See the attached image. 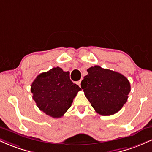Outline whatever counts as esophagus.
<instances>
[{
  "label": "esophagus",
  "instance_id": "1",
  "mask_svg": "<svg viewBox=\"0 0 152 152\" xmlns=\"http://www.w3.org/2000/svg\"><path fill=\"white\" fill-rule=\"evenodd\" d=\"M81 80H79V81L76 82L77 85H78V86H81Z\"/></svg>",
  "mask_w": 152,
  "mask_h": 152
}]
</instances>
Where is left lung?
<instances>
[{"label": "left lung", "instance_id": "8db88e82", "mask_svg": "<svg viewBox=\"0 0 152 152\" xmlns=\"http://www.w3.org/2000/svg\"><path fill=\"white\" fill-rule=\"evenodd\" d=\"M81 86L92 107L102 116L118 112L126 102L131 91L129 81L124 75L99 66L87 69Z\"/></svg>", "mask_w": 152, "mask_h": 152}]
</instances>
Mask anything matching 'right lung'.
Returning <instances> with one entry per match:
<instances>
[{
    "label": "right lung",
    "mask_w": 152,
    "mask_h": 152,
    "mask_svg": "<svg viewBox=\"0 0 152 152\" xmlns=\"http://www.w3.org/2000/svg\"><path fill=\"white\" fill-rule=\"evenodd\" d=\"M70 73L53 68L40 74L31 84L33 99L41 111L53 118H61L71 107L81 90L70 79Z\"/></svg>",
    "instance_id": "1"
}]
</instances>
